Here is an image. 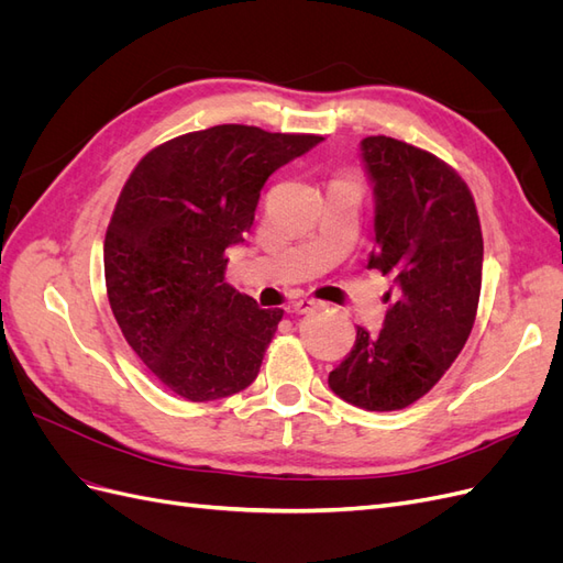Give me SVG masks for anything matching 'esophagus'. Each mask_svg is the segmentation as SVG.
I'll return each mask as SVG.
<instances>
[{
	"label": "esophagus",
	"instance_id": "esophagus-1",
	"mask_svg": "<svg viewBox=\"0 0 563 563\" xmlns=\"http://www.w3.org/2000/svg\"><path fill=\"white\" fill-rule=\"evenodd\" d=\"M317 308H321V302L314 300V298H300V300H296V302L291 305V310H294L296 314H308V312H312V310H317Z\"/></svg>",
	"mask_w": 563,
	"mask_h": 563
}]
</instances>
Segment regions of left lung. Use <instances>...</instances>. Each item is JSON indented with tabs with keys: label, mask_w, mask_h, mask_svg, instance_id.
Segmentation results:
<instances>
[{
	"label": "left lung",
	"mask_w": 563,
	"mask_h": 563,
	"mask_svg": "<svg viewBox=\"0 0 563 563\" xmlns=\"http://www.w3.org/2000/svg\"><path fill=\"white\" fill-rule=\"evenodd\" d=\"M360 157L373 187L368 267L391 277L387 298L395 302L380 333L356 327L329 387L366 411H397L428 395L465 347L482 294L484 240L467 185L430 152L368 135Z\"/></svg>",
	"instance_id": "1"
}]
</instances>
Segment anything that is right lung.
Listing matches in <instances>:
<instances>
[{
    "label": "right lung",
    "mask_w": 563,
    "mask_h": 563,
    "mask_svg": "<svg viewBox=\"0 0 563 563\" xmlns=\"http://www.w3.org/2000/svg\"><path fill=\"white\" fill-rule=\"evenodd\" d=\"M321 135L220 124L185 133L139 162L106 234L112 314L131 350L187 401L246 389L284 310H261L225 282L265 180Z\"/></svg>",
    "instance_id": "obj_1"
}]
</instances>
